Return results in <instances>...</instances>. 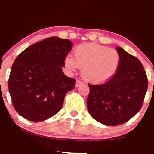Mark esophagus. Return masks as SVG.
<instances>
[{"instance_id":"esophagus-1","label":"esophagus","mask_w":154,"mask_h":154,"mask_svg":"<svg viewBox=\"0 0 154 154\" xmlns=\"http://www.w3.org/2000/svg\"><path fill=\"white\" fill-rule=\"evenodd\" d=\"M82 83L83 82H82V81H80V80H79V79H77V82H76V87H78V86L80 85H82Z\"/></svg>"}]
</instances>
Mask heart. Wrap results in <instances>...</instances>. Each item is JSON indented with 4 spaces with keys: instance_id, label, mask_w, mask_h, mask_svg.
Returning <instances> with one entry per match:
<instances>
[{
    "instance_id": "obj_1",
    "label": "heart",
    "mask_w": 154,
    "mask_h": 154,
    "mask_svg": "<svg viewBox=\"0 0 154 154\" xmlns=\"http://www.w3.org/2000/svg\"><path fill=\"white\" fill-rule=\"evenodd\" d=\"M65 66L75 72L82 68V75L88 82L100 83L109 80L117 72L119 54L116 50L97 43H83L74 50V58H65Z\"/></svg>"
}]
</instances>
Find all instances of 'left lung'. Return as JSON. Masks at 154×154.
<instances>
[{
    "mask_svg": "<svg viewBox=\"0 0 154 154\" xmlns=\"http://www.w3.org/2000/svg\"><path fill=\"white\" fill-rule=\"evenodd\" d=\"M117 72L103 84L91 85L87 99L90 114L96 121L115 126L129 121L140 110L148 89V78L138 59L116 48Z\"/></svg>",
    "mask_w": 154,
    "mask_h": 154,
    "instance_id": "1",
    "label": "left lung"
}]
</instances>
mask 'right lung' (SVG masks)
<instances>
[{
    "label": "right lung",
    "mask_w": 154,
    "mask_h": 154,
    "mask_svg": "<svg viewBox=\"0 0 154 154\" xmlns=\"http://www.w3.org/2000/svg\"><path fill=\"white\" fill-rule=\"evenodd\" d=\"M72 41L51 37L26 48L11 69L8 91L15 110L25 119L41 122L62 107L66 93L76 79L62 71L72 49Z\"/></svg>",
    "instance_id": "right-lung-1"
}]
</instances>
